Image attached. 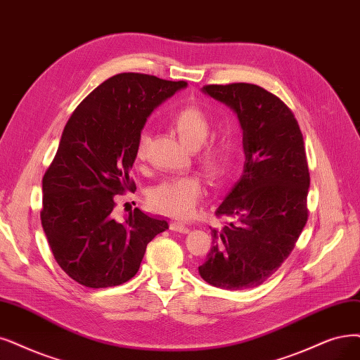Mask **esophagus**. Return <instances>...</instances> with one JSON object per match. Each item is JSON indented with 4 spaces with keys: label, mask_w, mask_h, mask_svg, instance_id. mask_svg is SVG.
I'll return each instance as SVG.
<instances>
[{
    "label": "esophagus",
    "mask_w": 360,
    "mask_h": 360,
    "mask_svg": "<svg viewBox=\"0 0 360 360\" xmlns=\"http://www.w3.org/2000/svg\"><path fill=\"white\" fill-rule=\"evenodd\" d=\"M170 229H172L173 231L182 233V234H187V233L190 231V229L187 227V225L182 224V222H176V221H173V222L170 224Z\"/></svg>",
    "instance_id": "34e87169"
}]
</instances>
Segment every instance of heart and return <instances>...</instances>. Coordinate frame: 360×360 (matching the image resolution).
Here are the masks:
<instances>
[{
  "mask_svg": "<svg viewBox=\"0 0 360 360\" xmlns=\"http://www.w3.org/2000/svg\"><path fill=\"white\" fill-rule=\"evenodd\" d=\"M169 124L179 139L194 150L195 162L212 181H221L230 173L234 158V145L229 138L214 139L203 143L212 130L209 114L198 105H185L170 115ZM151 141L148 130H142L136 143V157L145 158ZM205 193L203 181L198 175L188 173L169 178L150 191V206L172 218L190 217Z\"/></svg>",
  "mask_w": 360,
  "mask_h": 360,
  "instance_id": "heart-1",
  "label": "heart"
}]
</instances>
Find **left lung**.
<instances>
[{
	"mask_svg": "<svg viewBox=\"0 0 360 360\" xmlns=\"http://www.w3.org/2000/svg\"><path fill=\"white\" fill-rule=\"evenodd\" d=\"M203 91L236 111L246 160L215 212L225 222L210 229L212 248L198 273L217 288H255L289 257L309 218L302 133L288 105L257 84H209Z\"/></svg>",
	"mask_w": 360,
	"mask_h": 360,
	"instance_id": "obj_1",
	"label": "left lung"
}]
</instances>
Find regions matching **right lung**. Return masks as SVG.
Wrapping results in <instances>:
<instances>
[{
    "label": "right lung",
    "instance_id": "add662e5",
    "mask_svg": "<svg viewBox=\"0 0 360 360\" xmlns=\"http://www.w3.org/2000/svg\"><path fill=\"white\" fill-rule=\"evenodd\" d=\"M187 86L123 72L83 99L66 123L43 176L41 224L59 267L77 283L99 289L135 276L146 245L169 229L135 207L114 218L115 198L136 185L129 176L136 143L154 108Z\"/></svg>",
    "mask_w": 360,
    "mask_h": 360
}]
</instances>
